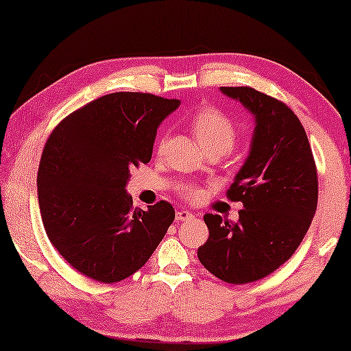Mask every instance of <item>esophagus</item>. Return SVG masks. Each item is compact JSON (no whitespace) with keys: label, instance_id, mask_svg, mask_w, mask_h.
I'll return each mask as SVG.
<instances>
[{"label":"esophagus","instance_id":"34e87169","mask_svg":"<svg viewBox=\"0 0 351 351\" xmlns=\"http://www.w3.org/2000/svg\"><path fill=\"white\" fill-rule=\"evenodd\" d=\"M194 216L193 213H189V211H186V210H180V211H177V215H176V221H189V219H194Z\"/></svg>","mask_w":351,"mask_h":351}]
</instances>
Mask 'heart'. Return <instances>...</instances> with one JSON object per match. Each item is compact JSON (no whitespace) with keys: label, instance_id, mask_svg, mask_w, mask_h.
Wrapping results in <instances>:
<instances>
[{"label":"heart","instance_id":"heart-1","mask_svg":"<svg viewBox=\"0 0 351 351\" xmlns=\"http://www.w3.org/2000/svg\"><path fill=\"white\" fill-rule=\"evenodd\" d=\"M191 129L205 152L221 151L222 154H227L233 146L234 138H237V130H234L232 119L216 108H204L194 118ZM163 146L165 140L160 141V151ZM180 193L189 200H196L202 196V191L196 185H183Z\"/></svg>","mask_w":351,"mask_h":351}]
</instances>
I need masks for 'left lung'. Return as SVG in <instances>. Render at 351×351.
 Returning <instances> with one entry per match:
<instances>
[{"instance_id":"left-lung-1","label":"left lung","mask_w":351,"mask_h":351,"mask_svg":"<svg viewBox=\"0 0 351 351\" xmlns=\"http://www.w3.org/2000/svg\"><path fill=\"white\" fill-rule=\"evenodd\" d=\"M254 117L249 155L228 197L243 202L237 222L205 215L210 237L199 261L219 280L252 283L286 263L317 208V171L306 132L288 106L250 87H221Z\"/></svg>"}]
</instances>
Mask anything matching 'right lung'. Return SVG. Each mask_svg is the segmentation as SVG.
Masks as SVG:
<instances>
[{
	"label": "right lung",
	"instance_id": "obj_1",
	"mask_svg": "<svg viewBox=\"0 0 351 351\" xmlns=\"http://www.w3.org/2000/svg\"><path fill=\"white\" fill-rule=\"evenodd\" d=\"M179 99L106 95L57 125L40 158L37 189L45 232L80 274L117 283L143 267L174 221L172 205L132 206L130 169L149 163L158 125Z\"/></svg>",
	"mask_w": 351,
	"mask_h": 351
}]
</instances>
